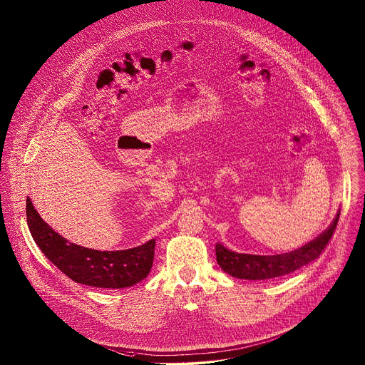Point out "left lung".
<instances>
[{
    "instance_id": "8db88e82",
    "label": "left lung",
    "mask_w": 365,
    "mask_h": 365,
    "mask_svg": "<svg viewBox=\"0 0 365 365\" xmlns=\"http://www.w3.org/2000/svg\"><path fill=\"white\" fill-rule=\"evenodd\" d=\"M340 212L336 219L317 238L306 245L279 255H250L238 254L227 250L221 244H216V258L221 269L228 275L240 279L250 281H269L288 275L293 271L314 261L326 248L330 241L336 225L339 222Z\"/></svg>"
}]
</instances>
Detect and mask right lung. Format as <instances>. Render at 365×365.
<instances>
[{
	"label": "right lung",
	"instance_id": "obj_1",
	"mask_svg": "<svg viewBox=\"0 0 365 365\" xmlns=\"http://www.w3.org/2000/svg\"><path fill=\"white\" fill-rule=\"evenodd\" d=\"M26 221L45 257L77 284L124 289L145 279L152 268L155 240L124 251H97L76 245L41 219L29 197L26 199Z\"/></svg>",
	"mask_w": 365,
	"mask_h": 365
}]
</instances>
